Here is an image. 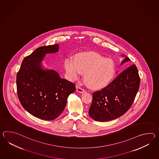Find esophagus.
<instances>
[{
  "label": "esophagus",
  "mask_w": 159,
  "mask_h": 159,
  "mask_svg": "<svg viewBox=\"0 0 159 159\" xmlns=\"http://www.w3.org/2000/svg\"><path fill=\"white\" fill-rule=\"evenodd\" d=\"M76 91H78V92H80V93H84V92H85L84 89H83V88H80V87H77V88H76Z\"/></svg>",
  "instance_id": "esophagus-1"
}]
</instances>
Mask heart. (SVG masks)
<instances>
[{"label": "heart", "mask_w": 159, "mask_h": 159, "mask_svg": "<svg viewBox=\"0 0 159 159\" xmlns=\"http://www.w3.org/2000/svg\"><path fill=\"white\" fill-rule=\"evenodd\" d=\"M64 64L68 78L71 80H76L81 73L84 74L85 83L93 89L106 87L115 72L112 59L96 52L79 53L75 57L74 61L67 59Z\"/></svg>", "instance_id": "heart-1"}]
</instances>
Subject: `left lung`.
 Instances as JSON below:
<instances>
[{"instance_id":"1","label":"left lung","mask_w":159,"mask_h":159,"mask_svg":"<svg viewBox=\"0 0 159 159\" xmlns=\"http://www.w3.org/2000/svg\"><path fill=\"white\" fill-rule=\"evenodd\" d=\"M125 57L120 65L130 61ZM140 79L135 64L128 67L110 84L93 93L89 115L98 121H108L122 116L129 109L137 94Z\"/></svg>"}]
</instances>
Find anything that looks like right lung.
Masks as SVG:
<instances>
[{
	"label": "right lung",
	"instance_id": "1",
	"mask_svg": "<svg viewBox=\"0 0 159 159\" xmlns=\"http://www.w3.org/2000/svg\"><path fill=\"white\" fill-rule=\"evenodd\" d=\"M59 48L58 44L38 48L23 59L16 76L17 93L21 106L34 116L43 120H54L59 116L68 96L76 89L73 83L42 65L46 54L56 53Z\"/></svg>",
	"mask_w": 159,
	"mask_h": 159
}]
</instances>
